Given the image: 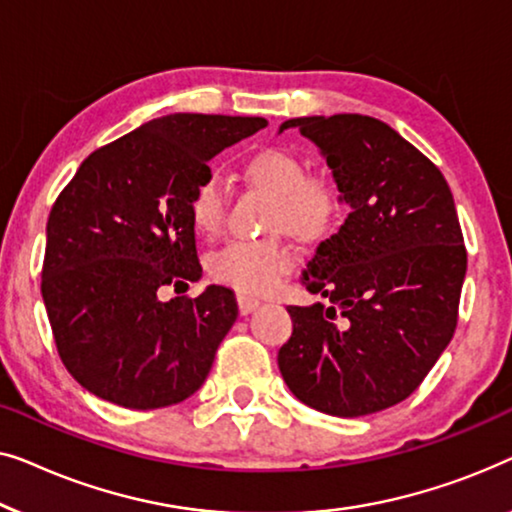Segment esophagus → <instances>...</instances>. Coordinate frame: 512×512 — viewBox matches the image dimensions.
<instances>
[{"label": "esophagus", "instance_id": "obj_1", "mask_svg": "<svg viewBox=\"0 0 512 512\" xmlns=\"http://www.w3.org/2000/svg\"><path fill=\"white\" fill-rule=\"evenodd\" d=\"M236 301H239V311H241V315H248V313H253V311H257L259 308V304H262V301H259L257 297H250V294H239V297H236Z\"/></svg>", "mask_w": 512, "mask_h": 512}]
</instances>
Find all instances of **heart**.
Listing matches in <instances>:
<instances>
[{
  "mask_svg": "<svg viewBox=\"0 0 512 512\" xmlns=\"http://www.w3.org/2000/svg\"><path fill=\"white\" fill-rule=\"evenodd\" d=\"M243 181L276 199L269 229L287 232L301 243L325 241L341 225L345 213L343 187L336 178L308 174L306 162L283 148H262L243 162ZM194 232L204 239L220 234L225 197L211 178L194 187L187 201ZM294 264L292 250L278 239L236 241L208 257L206 269L215 283L243 294L276 290Z\"/></svg>",
  "mask_w": 512,
  "mask_h": 512,
  "instance_id": "heart-1",
  "label": "heart"
}]
</instances>
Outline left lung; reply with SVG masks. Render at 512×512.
Returning a JSON list of instances; mask_svg holds the SVG:
<instances>
[{"mask_svg": "<svg viewBox=\"0 0 512 512\" xmlns=\"http://www.w3.org/2000/svg\"><path fill=\"white\" fill-rule=\"evenodd\" d=\"M325 155L350 213L301 283L327 304L290 306L278 366L294 397L359 417L410 397L457 327L466 248L438 167L369 115L292 118Z\"/></svg>", "mask_w": 512, "mask_h": 512, "instance_id": "left-lung-1", "label": "left lung"}]
</instances>
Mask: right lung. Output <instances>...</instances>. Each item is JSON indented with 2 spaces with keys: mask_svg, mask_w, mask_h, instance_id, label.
<instances>
[{
  "mask_svg": "<svg viewBox=\"0 0 512 512\" xmlns=\"http://www.w3.org/2000/svg\"><path fill=\"white\" fill-rule=\"evenodd\" d=\"M264 118L171 113L97 148L50 208L41 294L57 352L95 397L150 410L204 385L239 315L234 292L160 299L201 278L187 201L208 160Z\"/></svg>",
  "mask_w": 512,
  "mask_h": 512,
  "instance_id": "add662e5",
  "label": "right lung"
}]
</instances>
